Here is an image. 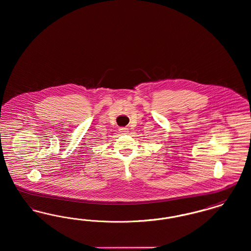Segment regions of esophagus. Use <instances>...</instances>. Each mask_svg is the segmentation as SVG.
Returning a JSON list of instances; mask_svg holds the SVG:
<instances>
[{"instance_id":"esophagus-1","label":"esophagus","mask_w":251,"mask_h":251,"mask_svg":"<svg viewBox=\"0 0 251 251\" xmlns=\"http://www.w3.org/2000/svg\"><path fill=\"white\" fill-rule=\"evenodd\" d=\"M120 131L121 133H127L128 132V129L127 128H120Z\"/></svg>"}]
</instances>
